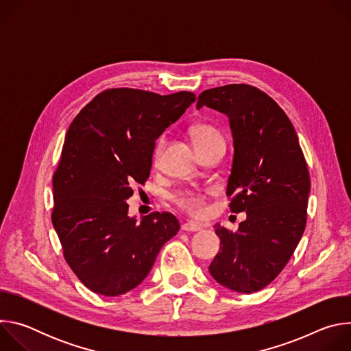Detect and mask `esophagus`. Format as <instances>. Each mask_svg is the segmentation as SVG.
I'll return each mask as SVG.
<instances>
[{"mask_svg":"<svg viewBox=\"0 0 351 351\" xmlns=\"http://www.w3.org/2000/svg\"><path fill=\"white\" fill-rule=\"evenodd\" d=\"M202 229H203L202 226L194 223V222H184V223H182V230H184V232H198V230H202Z\"/></svg>","mask_w":351,"mask_h":351,"instance_id":"34e87169","label":"esophagus"}]
</instances>
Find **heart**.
Returning a JSON list of instances; mask_svg holds the SVG:
<instances>
[{
	"mask_svg": "<svg viewBox=\"0 0 351 351\" xmlns=\"http://www.w3.org/2000/svg\"><path fill=\"white\" fill-rule=\"evenodd\" d=\"M191 137L197 148H202L206 145H210L217 141H223L222 134L219 130L211 125L202 123L197 125L191 129ZM165 145V138L161 137L157 141V145L154 148V162H158L162 154V149ZM176 204L187 211L189 214L194 217H203L206 214V204H207V195L202 193H193V191H184L176 195L175 198Z\"/></svg>",
	"mask_w": 351,
	"mask_h": 351,
	"instance_id": "b5f03b06",
	"label": "heart"
}]
</instances>
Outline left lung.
I'll use <instances>...</instances> for the list:
<instances>
[{"label":"left lung","instance_id":"left-lung-1","mask_svg":"<svg viewBox=\"0 0 351 351\" xmlns=\"http://www.w3.org/2000/svg\"><path fill=\"white\" fill-rule=\"evenodd\" d=\"M226 114L234 156L226 195L247 219L230 232L219 223V253L210 274L222 286L254 293L286 267L307 223L310 173L297 133L274 98L250 84L203 91L197 110Z\"/></svg>","mask_w":351,"mask_h":351}]
</instances>
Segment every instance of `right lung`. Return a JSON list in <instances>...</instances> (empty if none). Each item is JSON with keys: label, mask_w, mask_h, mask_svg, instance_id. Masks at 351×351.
<instances>
[{"label": "right lung", "mask_w": 351, "mask_h": 351, "mask_svg": "<svg viewBox=\"0 0 351 351\" xmlns=\"http://www.w3.org/2000/svg\"><path fill=\"white\" fill-rule=\"evenodd\" d=\"M194 101L190 91L108 88L71 123L53 176L51 221L65 261L91 291L114 297L134 289L178 233L173 214L137 222L126 199L149 176L156 140Z\"/></svg>", "instance_id": "obj_1"}]
</instances>
